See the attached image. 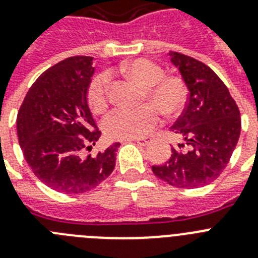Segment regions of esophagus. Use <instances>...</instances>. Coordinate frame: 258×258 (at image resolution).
I'll use <instances>...</instances> for the list:
<instances>
[{
    "label": "esophagus",
    "instance_id": "1",
    "mask_svg": "<svg viewBox=\"0 0 258 258\" xmlns=\"http://www.w3.org/2000/svg\"><path fill=\"white\" fill-rule=\"evenodd\" d=\"M131 141H134V142H137V144L141 145V146H147V145H149L151 142V138L145 137V138H137V140H131Z\"/></svg>",
    "mask_w": 258,
    "mask_h": 258
}]
</instances>
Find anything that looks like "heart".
I'll list each match as a JSON object with an SVG mask.
<instances>
[{
	"mask_svg": "<svg viewBox=\"0 0 258 258\" xmlns=\"http://www.w3.org/2000/svg\"><path fill=\"white\" fill-rule=\"evenodd\" d=\"M127 76L145 87L146 96L166 114H177L186 103L185 83L175 76H164L159 65L138 58L122 65ZM111 83L109 73L103 72L92 79L87 90V100L95 112H102L108 103V90ZM159 121V112L153 104L137 108H116L107 114L103 127L112 140H132L144 137L153 131Z\"/></svg>",
	"mask_w": 258,
	"mask_h": 258,
	"instance_id": "obj_1",
	"label": "heart"
}]
</instances>
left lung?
Listing matches in <instances>:
<instances>
[{
  "instance_id": "1",
  "label": "left lung",
  "mask_w": 258,
  "mask_h": 258,
  "mask_svg": "<svg viewBox=\"0 0 258 258\" xmlns=\"http://www.w3.org/2000/svg\"><path fill=\"white\" fill-rule=\"evenodd\" d=\"M189 91L186 107L171 126L184 142L168 162L153 166L156 177L177 188H200L223 172L237 145L240 112L221 78L193 57L169 52Z\"/></svg>"
}]
</instances>
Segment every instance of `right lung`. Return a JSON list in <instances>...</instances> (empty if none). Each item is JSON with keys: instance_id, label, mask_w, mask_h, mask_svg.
<instances>
[{"instance_id": "1", "label": "right lung", "mask_w": 258, "mask_h": 258, "mask_svg": "<svg viewBox=\"0 0 258 258\" xmlns=\"http://www.w3.org/2000/svg\"><path fill=\"white\" fill-rule=\"evenodd\" d=\"M92 57L74 56L44 72L28 90L17 117L19 146L37 179L65 195L87 192L111 175L114 142L86 156L100 137L87 103Z\"/></svg>"}]
</instances>
